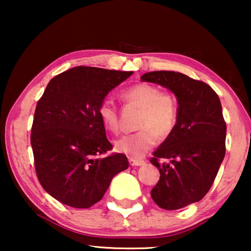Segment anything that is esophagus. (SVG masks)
Wrapping results in <instances>:
<instances>
[{
    "label": "esophagus",
    "instance_id": "obj_1",
    "mask_svg": "<svg viewBox=\"0 0 251 251\" xmlns=\"http://www.w3.org/2000/svg\"><path fill=\"white\" fill-rule=\"evenodd\" d=\"M129 163H130V166H132V167H139V166H143V164H145V161L132 159V157H130Z\"/></svg>",
    "mask_w": 251,
    "mask_h": 251
}]
</instances>
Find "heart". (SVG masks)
<instances>
[{"instance_id":"heart-1","label":"heart","mask_w":251,"mask_h":251,"mask_svg":"<svg viewBox=\"0 0 251 251\" xmlns=\"http://www.w3.org/2000/svg\"><path fill=\"white\" fill-rule=\"evenodd\" d=\"M122 99L140 107L138 118L140 130L120 137L115 142V149L130 157H142L155 145L156 133L167 136L173 131L178 119L177 100L174 96L164 94L159 87L150 83L132 85L123 92ZM98 115L105 129L112 132L118 131V111L112 100L105 99L101 101Z\"/></svg>"}]
</instances>
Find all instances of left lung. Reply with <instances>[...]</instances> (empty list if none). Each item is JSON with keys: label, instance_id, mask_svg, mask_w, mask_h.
I'll return each mask as SVG.
<instances>
[{"label": "left lung", "instance_id": "8db88e82", "mask_svg": "<svg viewBox=\"0 0 251 251\" xmlns=\"http://www.w3.org/2000/svg\"><path fill=\"white\" fill-rule=\"evenodd\" d=\"M142 81L169 89L176 96L178 119L151 163L160 180L151 191L154 202L177 210L200 201L210 190L225 156L226 123L218 95L210 85L171 71L150 72ZM159 158H169L160 164Z\"/></svg>", "mask_w": 251, "mask_h": 251}]
</instances>
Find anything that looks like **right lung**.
<instances>
[{
    "mask_svg": "<svg viewBox=\"0 0 251 251\" xmlns=\"http://www.w3.org/2000/svg\"><path fill=\"white\" fill-rule=\"evenodd\" d=\"M132 72L77 66L54 76L37 101L32 126L35 170L51 197L73 208H90L115 175L128 169L125 154L112 150L98 108Z\"/></svg>",
    "mask_w": 251,
    "mask_h": 251,
    "instance_id": "add662e5",
    "label": "right lung"
}]
</instances>
